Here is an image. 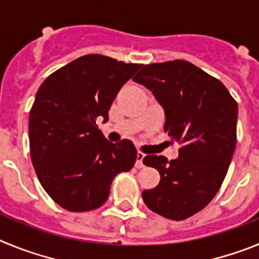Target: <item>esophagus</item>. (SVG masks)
Returning a JSON list of instances; mask_svg holds the SVG:
<instances>
[{
    "mask_svg": "<svg viewBox=\"0 0 259 259\" xmlns=\"http://www.w3.org/2000/svg\"><path fill=\"white\" fill-rule=\"evenodd\" d=\"M144 157H145V154L141 152H137V158H136V163H135V166L137 167V168H141V167H144V163H143V159Z\"/></svg>",
    "mask_w": 259,
    "mask_h": 259,
    "instance_id": "obj_1",
    "label": "esophagus"
}]
</instances>
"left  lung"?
I'll return each mask as SVG.
<instances>
[{
  "instance_id": "8db88e82",
  "label": "left lung",
  "mask_w": 259,
  "mask_h": 259,
  "mask_svg": "<svg viewBox=\"0 0 259 259\" xmlns=\"http://www.w3.org/2000/svg\"><path fill=\"white\" fill-rule=\"evenodd\" d=\"M134 81L152 91L164 109V132L182 145L174 161L144 158L161 180L143 192V200L164 218L184 221L206 206L227 175L237 141V102L221 80L183 59L145 65Z\"/></svg>"
}]
</instances>
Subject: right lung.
Masks as SVG:
<instances>
[{
    "mask_svg": "<svg viewBox=\"0 0 259 259\" xmlns=\"http://www.w3.org/2000/svg\"><path fill=\"white\" fill-rule=\"evenodd\" d=\"M141 65L87 54L45 79L29 111V153L53 201L68 211L98 209L118 174L134 167L132 141H107L96 124Z\"/></svg>",
    "mask_w": 259,
    "mask_h": 259,
    "instance_id": "right-lung-1",
    "label": "right lung"
}]
</instances>
